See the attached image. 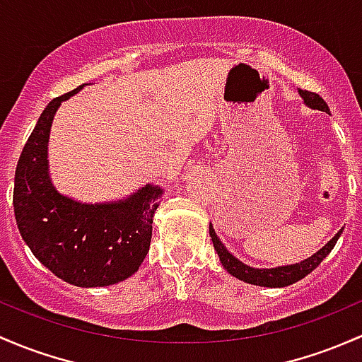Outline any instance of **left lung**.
I'll return each instance as SVG.
<instances>
[{
    "label": "left lung",
    "instance_id": "left-lung-1",
    "mask_svg": "<svg viewBox=\"0 0 362 362\" xmlns=\"http://www.w3.org/2000/svg\"><path fill=\"white\" fill-rule=\"evenodd\" d=\"M298 91L309 107L329 112L328 104H326L325 98H322L321 95L309 90H298ZM340 234L341 230L334 235L325 248H321L317 253L312 255V257L307 258V260L300 262V264L284 265V267H276V269H253L250 267V265H245L243 262H239L234 255H230L226 246L220 243V239L216 238L215 230H213V227L210 226V235H211L213 246H215L216 253H218L223 269H227V272L232 274L234 277H238V279L245 281V283L257 284V286H267V288H283V286H288V284L296 283V281L303 279L307 274H310L322 260H325L326 255H329V251H332L334 248V245H337Z\"/></svg>",
    "mask_w": 362,
    "mask_h": 362
}]
</instances>
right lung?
<instances>
[{
  "instance_id": "1",
  "label": "right lung",
  "mask_w": 362,
  "mask_h": 362,
  "mask_svg": "<svg viewBox=\"0 0 362 362\" xmlns=\"http://www.w3.org/2000/svg\"><path fill=\"white\" fill-rule=\"evenodd\" d=\"M83 86L53 98L37 119L15 170L13 211L22 239L45 267L74 286L95 288L139 271L163 191L147 185L119 203L81 204L53 189L47 159L53 114Z\"/></svg>"
}]
</instances>
